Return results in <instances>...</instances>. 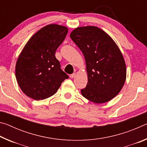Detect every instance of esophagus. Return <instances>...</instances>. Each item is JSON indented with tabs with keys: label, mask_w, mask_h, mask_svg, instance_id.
<instances>
[{
	"label": "esophagus",
	"mask_w": 147,
	"mask_h": 147,
	"mask_svg": "<svg viewBox=\"0 0 147 147\" xmlns=\"http://www.w3.org/2000/svg\"><path fill=\"white\" fill-rule=\"evenodd\" d=\"M75 75H76L75 73H73V74H70V76H70L71 78H73L74 77H75Z\"/></svg>",
	"instance_id": "1"
}]
</instances>
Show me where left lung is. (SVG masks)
Wrapping results in <instances>:
<instances>
[{"mask_svg": "<svg viewBox=\"0 0 147 147\" xmlns=\"http://www.w3.org/2000/svg\"><path fill=\"white\" fill-rule=\"evenodd\" d=\"M85 58L88 84L84 97L96 104L117 95L125 82L126 63L120 49L109 35L96 26L78 27L70 34Z\"/></svg>", "mask_w": 147, "mask_h": 147, "instance_id": "8db88e82", "label": "left lung"}]
</instances>
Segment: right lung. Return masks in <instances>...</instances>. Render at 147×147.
<instances>
[{
    "mask_svg": "<svg viewBox=\"0 0 147 147\" xmlns=\"http://www.w3.org/2000/svg\"><path fill=\"white\" fill-rule=\"evenodd\" d=\"M67 32L65 26L49 24L32 36L22 50L16 62V76L26 96L36 100L49 98L69 78L55 56Z\"/></svg>",
    "mask_w": 147,
    "mask_h": 147,
    "instance_id": "right-lung-1",
    "label": "right lung"
}]
</instances>
